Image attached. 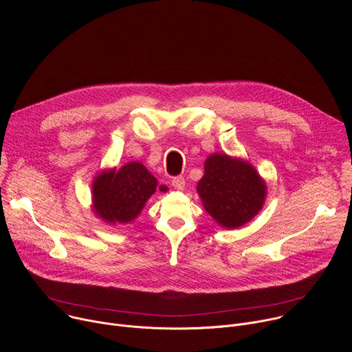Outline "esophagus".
<instances>
[{
	"label": "esophagus",
	"instance_id": "esophagus-1",
	"mask_svg": "<svg viewBox=\"0 0 352 352\" xmlns=\"http://www.w3.org/2000/svg\"><path fill=\"white\" fill-rule=\"evenodd\" d=\"M171 185H173L175 189L181 190V189L185 188V178H184V177H175V178H173Z\"/></svg>",
	"mask_w": 352,
	"mask_h": 352
}]
</instances>
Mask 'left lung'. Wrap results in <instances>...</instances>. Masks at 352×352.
Returning a JSON list of instances; mask_svg holds the SVG:
<instances>
[{"label":"left lung","instance_id":"obj_1","mask_svg":"<svg viewBox=\"0 0 352 352\" xmlns=\"http://www.w3.org/2000/svg\"><path fill=\"white\" fill-rule=\"evenodd\" d=\"M205 210L223 228H238L263 208L267 185L249 162L213 153L196 186Z\"/></svg>","mask_w":352,"mask_h":352}]
</instances>
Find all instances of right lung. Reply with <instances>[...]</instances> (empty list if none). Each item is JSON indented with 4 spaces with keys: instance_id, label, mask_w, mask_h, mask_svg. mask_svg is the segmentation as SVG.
Here are the masks:
<instances>
[{
    "instance_id": "add662e5",
    "label": "right lung",
    "mask_w": 352,
    "mask_h": 352,
    "mask_svg": "<svg viewBox=\"0 0 352 352\" xmlns=\"http://www.w3.org/2000/svg\"><path fill=\"white\" fill-rule=\"evenodd\" d=\"M166 192V185H157V179L139 162H129L121 168L98 171L91 184V210L104 223L128 224L143 210L147 200L156 189Z\"/></svg>"
}]
</instances>
